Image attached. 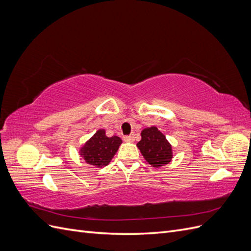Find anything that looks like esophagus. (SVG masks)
Segmentation results:
<instances>
[{"mask_svg":"<svg viewBox=\"0 0 251 251\" xmlns=\"http://www.w3.org/2000/svg\"><path fill=\"white\" fill-rule=\"evenodd\" d=\"M124 141L125 142H133L134 141V135L124 136Z\"/></svg>","mask_w":251,"mask_h":251,"instance_id":"34e87169","label":"esophagus"}]
</instances>
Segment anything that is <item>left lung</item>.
I'll list each match as a JSON object with an SVG mask.
<instances>
[{"mask_svg":"<svg viewBox=\"0 0 251 251\" xmlns=\"http://www.w3.org/2000/svg\"><path fill=\"white\" fill-rule=\"evenodd\" d=\"M137 147L144 159L154 168L170 163L173 158L172 146L156 126L144 128Z\"/></svg>","mask_w":251,"mask_h":251,"instance_id":"left-lung-1","label":"left lung"}]
</instances>
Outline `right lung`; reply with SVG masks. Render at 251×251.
I'll use <instances>...</instances> for the list:
<instances>
[{
    "mask_svg": "<svg viewBox=\"0 0 251 251\" xmlns=\"http://www.w3.org/2000/svg\"><path fill=\"white\" fill-rule=\"evenodd\" d=\"M118 136L107 137L104 130H98L80 150V155L85 161L95 168L108 165L121 144Z\"/></svg>",
    "mask_w": 251,
    "mask_h": 251,
    "instance_id": "1",
    "label": "right lung"
}]
</instances>
